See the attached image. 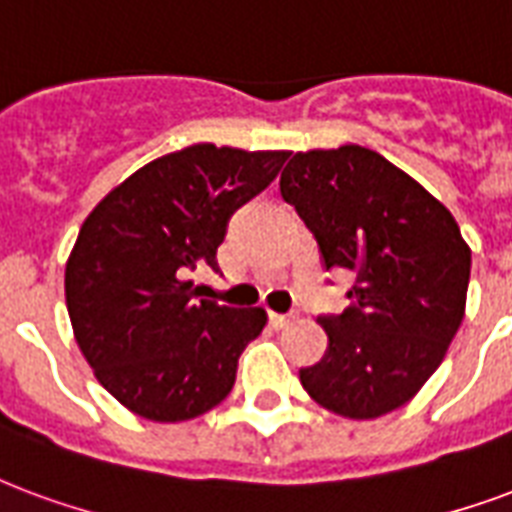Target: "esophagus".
I'll return each mask as SVG.
<instances>
[{"instance_id":"34e87169","label":"esophagus","mask_w":512,"mask_h":512,"mask_svg":"<svg viewBox=\"0 0 512 512\" xmlns=\"http://www.w3.org/2000/svg\"><path fill=\"white\" fill-rule=\"evenodd\" d=\"M290 320H293V314H268V323L274 325V328H285V325H290Z\"/></svg>"}]
</instances>
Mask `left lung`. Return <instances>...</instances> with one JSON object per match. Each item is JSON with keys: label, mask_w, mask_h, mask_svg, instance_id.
<instances>
[{"label": "left lung", "mask_w": 512, "mask_h": 512, "mask_svg": "<svg viewBox=\"0 0 512 512\" xmlns=\"http://www.w3.org/2000/svg\"><path fill=\"white\" fill-rule=\"evenodd\" d=\"M282 198L312 230L325 271L355 274L342 314L301 385L320 407L369 420L426 385L464 320L472 252L456 219L418 181L363 146L298 151Z\"/></svg>", "instance_id": "8db88e82"}]
</instances>
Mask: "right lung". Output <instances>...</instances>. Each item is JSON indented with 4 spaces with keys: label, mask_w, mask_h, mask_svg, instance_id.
<instances>
[{
    "label": "right lung",
    "mask_w": 512,
    "mask_h": 512,
    "mask_svg": "<svg viewBox=\"0 0 512 512\" xmlns=\"http://www.w3.org/2000/svg\"><path fill=\"white\" fill-rule=\"evenodd\" d=\"M287 157L187 146L135 170L81 225L64 271L75 342L102 388L140 418H198L233 391L238 358L266 312L198 298L184 276L219 271L233 211L260 195Z\"/></svg>",
    "instance_id": "1"
}]
</instances>
